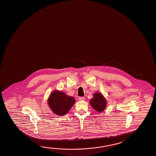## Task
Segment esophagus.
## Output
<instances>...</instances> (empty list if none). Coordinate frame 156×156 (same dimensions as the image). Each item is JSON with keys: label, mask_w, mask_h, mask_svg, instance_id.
Instances as JSON below:
<instances>
[{"label": "esophagus", "mask_w": 156, "mask_h": 156, "mask_svg": "<svg viewBox=\"0 0 156 156\" xmlns=\"http://www.w3.org/2000/svg\"><path fill=\"white\" fill-rule=\"evenodd\" d=\"M79 101H83L85 100V98L83 97H79Z\"/></svg>", "instance_id": "obj_1"}]
</instances>
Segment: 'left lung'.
Instances as JSON below:
<instances>
[{
  "instance_id": "8db88e82",
  "label": "left lung",
  "mask_w": 156,
  "mask_h": 156,
  "mask_svg": "<svg viewBox=\"0 0 156 156\" xmlns=\"http://www.w3.org/2000/svg\"><path fill=\"white\" fill-rule=\"evenodd\" d=\"M91 106L98 112H101L105 109L107 105L105 98L101 93H95L93 95V98L90 99Z\"/></svg>"
}]
</instances>
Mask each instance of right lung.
Listing matches in <instances>:
<instances>
[{
    "label": "right lung",
    "mask_w": 156,
    "mask_h": 156,
    "mask_svg": "<svg viewBox=\"0 0 156 156\" xmlns=\"http://www.w3.org/2000/svg\"><path fill=\"white\" fill-rule=\"evenodd\" d=\"M75 103V99L61 91L55 90L51 93L48 103L53 112L58 116H63L69 112Z\"/></svg>",
    "instance_id": "obj_1"
}]
</instances>
